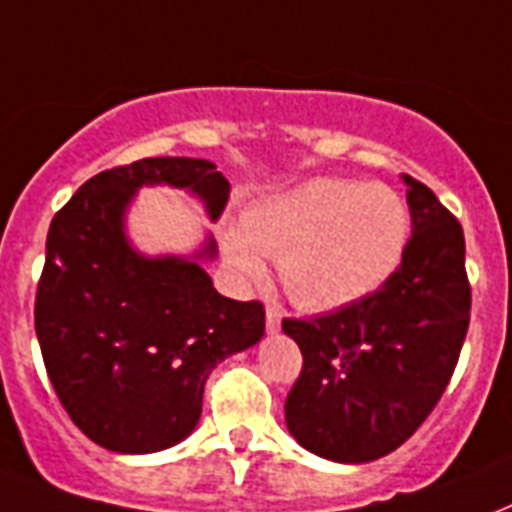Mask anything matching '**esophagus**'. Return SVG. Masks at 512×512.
I'll list each match as a JSON object with an SVG mask.
<instances>
[{"mask_svg": "<svg viewBox=\"0 0 512 512\" xmlns=\"http://www.w3.org/2000/svg\"><path fill=\"white\" fill-rule=\"evenodd\" d=\"M267 331L269 334L280 331V310H277V307H272V304L267 307Z\"/></svg>", "mask_w": 512, "mask_h": 512, "instance_id": "esophagus-1", "label": "esophagus"}]
</instances>
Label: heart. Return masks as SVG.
<instances>
[{"instance_id":"b5f03b06","label":"heart","mask_w":512,"mask_h":512,"mask_svg":"<svg viewBox=\"0 0 512 512\" xmlns=\"http://www.w3.org/2000/svg\"><path fill=\"white\" fill-rule=\"evenodd\" d=\"M406 232V205L390 186L312 178L251 205L224 253L243 280L261 275L259 252L277 259L280 285L299 307L334 310L390 275Z\"/></svg>"}]
</instances>
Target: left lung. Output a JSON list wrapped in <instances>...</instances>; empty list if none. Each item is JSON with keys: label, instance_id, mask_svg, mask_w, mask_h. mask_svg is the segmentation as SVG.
<instances>
[{"label": "left lung", "instance_id": "obj_1", "mask_svg": "<svg viewBox=\"0 0 512 512\" xmlns=\"http://www.w3.org/2000/svg\"><path fill=\"white\" fill-rule=\"evenodd\" d=\"M403 178L414 232L400 267L339 310L283 320L304 358L285 422L304 449L334 462H371L417 433L470 326L462 224L422 181Z\"/></svg>", "mask_w": 512, "mask_h": 512}]
</instances>
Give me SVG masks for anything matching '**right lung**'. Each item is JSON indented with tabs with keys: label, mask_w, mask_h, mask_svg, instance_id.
I'll return each instance as SVG.
<instances>
[{
	"label": "right lung",
	"mask_w": 512,
	"mask_h": 512,
	"mask_svg": "<svg viewBox=\"0 0 512 512\" xmlns=\"http://www.w3.org/2000/svg\"><path fill=\"white\" fill-rule=\"evenodd\" d=\"M144 184L189 189L213 221L229 197L216 165L192 157H146L98 173L53 216L34 301L61 406L90 441L120 454L184 441L216 363L264 336L261 301L221 296L197 261L146 259L130 248L122 216Z\"/></svg>",
	"instance_id": "add662e5"
}]
</instances>
